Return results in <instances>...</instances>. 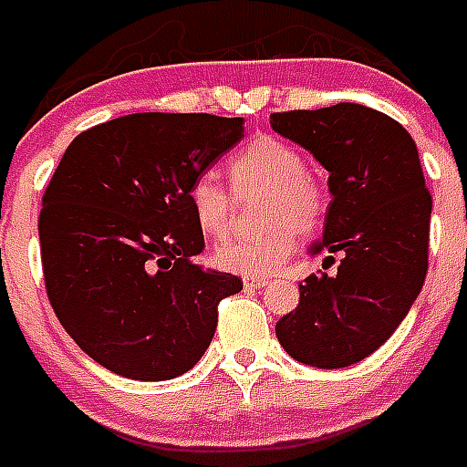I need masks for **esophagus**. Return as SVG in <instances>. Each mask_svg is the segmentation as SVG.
<instances>
[{
    "label": "esophagus",
    "instance_id": "34e87169",
    "mask_svg": "<svg viewBox=\"0 0 467 467\" xmlns=\"http://www.w3.org/2000/svg\"><path fill=\"white\" fill-rule=\"evenodd\" d=\"M244 285L245 289H260V286L267 285V277H260V275H245Z\"/></svg>",
    "mask_w": 467,
    "mask_h": 467
}]
</instances>
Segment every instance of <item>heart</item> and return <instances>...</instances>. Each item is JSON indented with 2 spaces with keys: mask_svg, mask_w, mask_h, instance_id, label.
Here are the masks:
<instances>
[{
  "mask_svg": "<svg viewBox=\"0 0 467 467\" xmlns=\"http://www.w3.org/2000/svg\"><path fill=\"white\" fill-rule=\"evenodd\" d=\"M306 156L294 144L260 137L231 156L229 173L238 190H265L263 219L270 229L253 236H229L216 245V263L231 272L270 275L296 251V236L323 223L327 195L306 173ZM197 226L207 236H222L231 223V195L214 175H197L188 190Z\"/></svg>",
  "mask_w": 467,
  "mask_h": 467,
  "instance_id": "heart-1",
  "label": "heart"
}]
</instances>
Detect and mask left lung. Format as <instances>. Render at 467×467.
Instances as JSON below:
<instances>
[{"label":"left lung","instance_id":"8db88e82","mask_svg":"<svg viewBox=\"0 0 467 467\" xmlns=\"http://www.w3.org/2000/svg\"><path fill=\"white\" fill-rule=\"evenodd\" d=\"M270 125L327 171L326 263L298 285V306L277 320L286 354L316 368L367 359L395 333L427 277L431 195L415 140L400 122L359 103L272 113Z\"/></svg>","mask_w":467,"mask_h":467}]
</instances>
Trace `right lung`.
Segmentation results:
<instances>
[{
  "label": "right lung",
  "instance_id": "add662e5",
  "mask_svg": "<svg viewBox=\"0 0 467 467\" xmlns=\"http://www.w3.org/2000/svg\"><path fill=\"white\" fill-rule=\"evenodd\" d=\"M244 140V118L134 113L77 134L43 195L52 311L100 367L169 381L202 359L236 275L204 270L188 202L197 175Z\"/></svg>",
  "mask_w": 467,
  "mask_h": 467
}]
</instances>
